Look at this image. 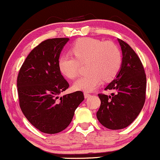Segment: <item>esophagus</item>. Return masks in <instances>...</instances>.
I'll use <instances>...</instances> for the list:
<instances>
[{
	"instance_id": "esophagus-1",
	"label": "esophagus",
	"mask_w": 160,
	"mask_h": 160,
	"mask_svg": "<svg viewBox=\"0 0 160 160\" xmlns=\"http://www.w3.org/2000/svg\"><path fill=\"white\" fill-rule=\"evenodd\" d=\"M90 94H89V93H88V92H84V97H85V98H89V96H90Z\"/></svg>"
}]
</instances>
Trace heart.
<instances>
[{
	"mask_svg": "<svg viewBox=\"0 0 160 160\" xmlns=\"http://www.w3.org/2000/svg\"><path fill=\"white\" fill-rule=\"evenodd\" d=\"M71 51L75 58L63 54L58 58V68L61 74L68 79L76 78L80 72V63L86 62V71L89 72L75 81L74 88L76 90H95L103 80H113L122 67V53L112 42L82 38L73 43Z\"/></svg>",
	"mask_w": 160,
	"mask_h": 160,
	"instance_id": "obj_1",
	"label": "heart"
}]
</instances>
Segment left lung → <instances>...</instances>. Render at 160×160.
Wrapping results in <instances>:
<instances>
[{
  "label": "left lung",
  "instance_id": "1",
  "mask_svg": "<svg viewBox=\"0 0 160 160\" xmlns=\"http://www.w3.org/2000/svg\"><path fill=\"white\" fill-rule=\"evenodd\" d=\"M122 53V63L116 78L105 90L117 92L100 93L101 105L96 113L100 123L109 129H122L136 119L146 98L147 80L140 58L128 43L118 39Z\"/></svg>",
  "mask_w": 160,
  "mask_h": 160
}]
</instances>
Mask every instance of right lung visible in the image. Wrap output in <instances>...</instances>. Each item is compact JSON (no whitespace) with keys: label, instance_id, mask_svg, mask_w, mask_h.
Returning <instances> with one entry per match:
<instances>
[{"label":"right lung","instance_id":"obj_1","mask_svg":"<svg viewBox=\"0 0 160 160\" xmlns=\"http://www.w3.org/2000/svg\"><path fill=\"white\" fill-rule=\"evenodd\" d=\"M69 38L46 40L25 58L17 78L19 106L23 114L40 132L56 134L65 129L82 101V92L58 95L69 87L58 68L64 46Z\"/></svg>","mask_w":160,"mask_h":160}]
</instances>
